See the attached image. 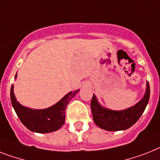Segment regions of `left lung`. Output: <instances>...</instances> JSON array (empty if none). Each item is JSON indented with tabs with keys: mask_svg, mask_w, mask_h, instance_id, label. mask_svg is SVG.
I'll return each mask as SVG.
<instances>
[{
	"mask_svg": "<svg viewBox=\"0 0 160 160\" xmlns=\"http://www.w3.org/2000/svg\"><path fill=\"white\" fill-rule=\"evenodd\" d=\"M150 84L147 82L146 90L142 99L134 106L121 111H114L102 107L93 94L91 100L93 122L98 127L109 132L128 129L138 121L145 111L150 99Z\"/></svg>",
	"mask_w": 160,
	"mask_h": 160,
	"instance_id": "obj_1",
	"label": "left lung"
}]
</instances>
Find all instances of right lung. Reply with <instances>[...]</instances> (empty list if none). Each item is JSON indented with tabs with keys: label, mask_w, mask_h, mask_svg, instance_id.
<instances>
[{
	"label": "right lung",
	"mask_w": 160,
	"mask_h": 160,
	"mask_svg": "<svg viewBox=\"0 0 160 160\" xmlns=\"http://www.w3.org/2000/svg\"><path fill=\"white\" fill-rule=\"evenodd\" d=\"M17 73L15 75L16 79ZM80 89L67 93L52 107L45 109H32L24 107L15 98L14 85L10 88V100L17 116L29 131L37 133H49L60 129L65 123V112L68 102Z\"/></svg>",
	"instance_id": "obj_1"
}]
</instances>
